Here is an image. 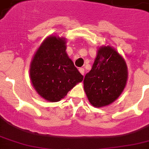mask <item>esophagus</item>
<instances>
[{"mask_svg": "<svg viewBox=\"0 0 149 149\" xmlns=\"http://www.w3.org/2000/svg\"><path fill=\"white\" fill-rule=\"evenodd\" d=\"M79 72H80V73H81L82 75H84V68H79Z\"/></svg>", "mask_w": 149, "mask_h": 149, "instance_id": "esophagus-1", "label": "esophagus"}]
</instances>
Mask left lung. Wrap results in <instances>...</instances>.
Returning <instances> with one entry per match:
<instances>
[{
    "mask_svg": "<svg viewBox=\"0 0 149 149\" xmlns=\"http://www.w3.org/2000/svg\"><path fill=\"white\" fill-rule=\"evenodd\" d=\"M127 79V65L124 58L110 46L101 47L92 69L85 76L84 91L93 106H106L122 93Z\"/></svg>",
    "mask_w": 149,
    "mask_h": 149,
    "instance_id": "left-lung-1",
    "label": "left lung"
}]
</instances>
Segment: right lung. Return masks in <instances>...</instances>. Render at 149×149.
Returning a JSON list of instances; mask_svg holds the SVG:
<instances>
[{"mask_svg":"<svg viewBox=\"0 0 149 149\" xmlns=\"http://www.w3.org/2000/svg\"><path fill=\"white\" fill-rule=\"evenodd\" d=\"M30 77L38 94L51 102L59 101L84 79L65 52V39L56 36L49 37L37 50Z\"/></svg>","mask_w":149,"mask_h":149,"instance_id":"obj_1","label":"right lung"}]
</instances>
